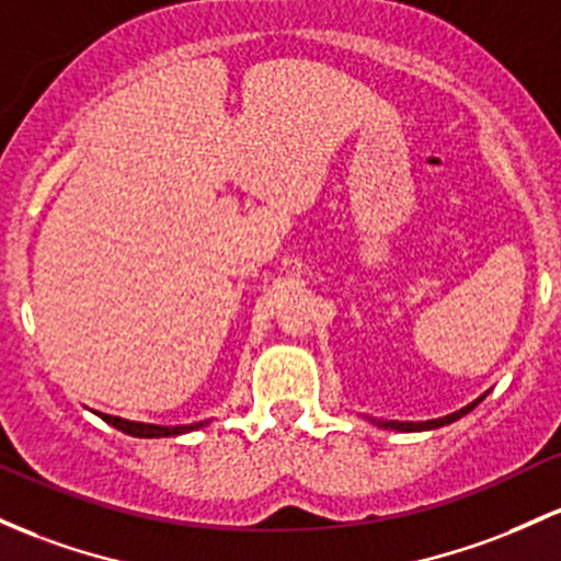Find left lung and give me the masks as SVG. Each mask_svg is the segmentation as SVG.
<instances>
[{"label": "left lung", "instance_id": "1", "mask_svg": "<svg viewBox=\"0 0 561 561\" xmlns=\"http://www.w3.org/2000/svg\"><path fill=\"white\" fill-rule=\"evenodd\" d=\"M484 397H488V393H482V397H477L471 404H466V408L450 412V415L434 417V421H415V423H412V421H375V417H370V421L375 423V426L391 428V431H434V428H442V426H450V423L460 421V417H463V415H469V412H471L473 408H477V404L482 402Z\"/></svg>", "mask_w": 561, "mask_h": 561}]
</instances>
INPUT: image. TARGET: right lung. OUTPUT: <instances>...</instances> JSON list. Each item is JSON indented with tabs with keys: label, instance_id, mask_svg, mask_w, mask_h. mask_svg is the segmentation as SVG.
<instances>
[{
	"label": "right lung",
	"instance_id": "add662e5",
	"mask_svg": "<svg viewBox=\"0 0 561 561\" xmlns=\"http://www.w3.org/2000/svg\"><path fill=\"white\" fill-rule=\"evenodd\" d=\"M101 415V412H98ZM108 426L119 428L122 434L138 436V439H159V436H181L188 434V431H196L202 426H207L210 421H199V423H188V426H157V423H138V421H127V417H116V415H101Z\"/></svg>",
	"mask_w": 561,
	"mask_h": 561
}]
</instances>
